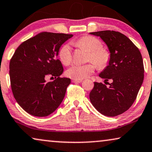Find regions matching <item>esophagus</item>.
<instances>
[{
  "label": "esophagus",
  "mask_w": 152,
  "mask_h": 152,
  "mask_svg": "<svg viewBox=\"0 0 152 152\" xmlns=\"http://www.w3.org/2000/svg\"><path fill=\"white\" fill-rule=\"evenodd\" d=\"M82 80H76V79H72V82L75 83H79L82 82Z\"/></svg>",
  "instance_id": "obj_1"
}]
</instances>
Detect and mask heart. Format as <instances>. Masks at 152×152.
<instances>
[{
  "instance_id": "1",
  "label": "heart",
  "mask_w": 152,
  "mask_h": 152,
  "mask_svg": "<svg viewBox=\"0 0 152 152\" xmlns=\"http://www.w3.org/2000/svg\"><path fill=\"white\" fill-rule=\"evenodd\" d=\"M78 48L88 52L87 61L91 63L85 65H74L66 72L69 78L82 80L89 76L94 72L95 66L98 69L107 67L110 61V52L102 46V42L97 38L91 36H83L74 42ZM59 58L64 65H68L72 62L73 55L71 46L66 44L59 51Z\"/></svg>"
}]
</instances>
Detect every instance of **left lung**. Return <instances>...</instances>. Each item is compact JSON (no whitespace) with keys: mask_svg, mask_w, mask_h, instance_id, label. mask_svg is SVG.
<instances>
[{"mask_svg":"<svg viewBox=\"0 0 152 152\" xmlns=\"http://www.w3.org/2000/svg\"><path fill=\"white\" fill-rule=\"evenodd\" d=\"M91 34L100 36L107 45L110 61L99 74L104 83L112 80L108 87L94 82L89 94L93 106L100 114L116 116L129 110L135 101L144 79L142 55L132 40L118 31L105 30Z\"/></svg>","mask_w":152,"mask_h":152,"instance_id":"1","label":"left lung"}]
</instances>
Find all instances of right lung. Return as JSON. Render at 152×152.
Masks as SVG:
<instances>
[{"instance_id": "obj_1", "label": "right lung", "mask_w": 152, "mask_h": 152, "mask_svg": "<svg viewBox=\"0 0 152 152\" xmlns=\"http://www.w3.org/2000/svg\"><path fill=\"white\" fill-rule=\"evenodd\" d=\"M72 34L41 32L22 42L10 63L13 95L28 114L45 117L58 107L70 78H61L63 67L57 59L61 46ZM48 75L55 78L47 82Z\"/></svg>"}]
</instances>
